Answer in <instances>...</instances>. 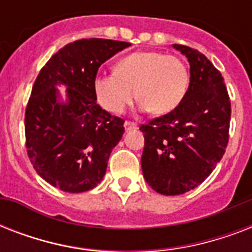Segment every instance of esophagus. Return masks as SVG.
<instances>
[{
  "label": "esophagus",
  "instance_id": "34e87169",
  "mask_svg": "<svg viewBox=\"0 0 252 252\" xmlns=\"http://www.w3.org/2000/svg\"><path fill=\"white\" fill-rule=\"evenodd\" d=\"M124 128H126V130L128 132V130H133V129H137L138 126L137 124H134V123H130V122H126L124 123Z\"/></svg>",
  "mask_w": 252,
  "mask_h": 252
}]
</instances>
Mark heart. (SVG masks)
<instances>
[{
	"mask_svg": "<svg viewBox=\"0 0 252 252\" xmlns=\"http://www.w3.org/2000/svg\"><path fill=\"white\" fill-rule=\"evenodd\" d=\"M115 72L93 81L95 99L111 114L124 112L136 95L142 111L168 114L183 100L189 84L183 61L159 52L130 53L118 61Z\"/></svg>",
	"mask_w": 252,
	"mask_h": 252,
	"instance_id": "heart-1",
	"label": "heart"
}]
</instances>
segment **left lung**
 <instances>
[{"instance_id": "left-lung-1", "label": "left lung", "mask_w": 252, "mask_h": 252, "mask_svg": "<svg viewBox=\"0 0 252 252\" xmlns=\"http://www.w3.org/2000/svg\"><path fill=\"white\" fill-rule=\"evenodd\" d=\"M172 47L189 63V85L175 110L141 126V167L158 193L180 195L207 179L221 161L230 124V100L221 73L196 49Z\"/></svg>"}]
</instances>
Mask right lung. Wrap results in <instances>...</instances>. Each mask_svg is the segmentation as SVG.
Wrapping results in <instances>:
<instances>
[{"instance_id": "1", "label": "right lung", "mask_w": 252, "mask_h": 252, "mask_svg": "<svg viewBox=\"0 0 252 252\" xmlns=\"http://www.w3.org/2000/svg\"><path fill=\"white\" fill-rule=\"evenodd\" d=\"M130 43L81 39L59 49L40 70L26 108L27 154L37 175L70 193L90 191L124 133V120L96 104L99 66ZM64 86L65 96L58 87Z\"/></svg>"}]
</instances>
